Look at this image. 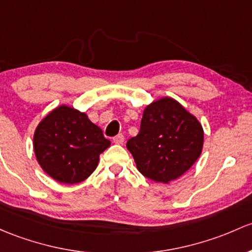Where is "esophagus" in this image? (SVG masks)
<instances>
[{
    "label": "esophagus",
    "instance_id": "obj_1",
    "mask_svg": "<svg viewBox=\"0 0 252 252\" xmlns=\"http://www.w3.org/2000/svg\"><path fill=\"white\" fill-rule=\"evenodd\" d=\"M113 142H115V144H118V145L123 144V142H124V136H123V134H118L117 136L113 137Z\"/></svg>",
    "mask_w": 252,
    "mask_h": 252
}]
</instances>
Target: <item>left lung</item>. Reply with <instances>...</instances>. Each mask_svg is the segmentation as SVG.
<instances>
[{
  "mask_svg": "<svg viewBox=\"0 0 252 252\" xmlns=\"http://www.w3.org/2000/svg\"><path fill=\"white\" fill-rule=\"evenodd\" d=\"M203 141L197 118L176 100L163 97L145 108L139 134L128 140L126 148L144 176L168 184L195 163Z\"/></svg>",
  "mask_w": 252,
  "mask_h": 252,
  "instance_id": "obj_1",
  "label": "left lung"
}]
</instances>
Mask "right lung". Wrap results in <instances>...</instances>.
<instances>
[{"mask_svg":"<svg viewBox=\"0 0 252 252\" xmlns=\"http://www.w3.org/2000/svg\"><path fill=\"white\" fill-rule=\"evenodd\" d=\"M110 145L86 113L65 105L42 119L33 135L37 161L62 184H78L91 176Z\"/></svg>","mask_w":252,"mask_h":252,"instance_id":"obj_1","label":"right lung"}]
</instances>
